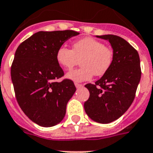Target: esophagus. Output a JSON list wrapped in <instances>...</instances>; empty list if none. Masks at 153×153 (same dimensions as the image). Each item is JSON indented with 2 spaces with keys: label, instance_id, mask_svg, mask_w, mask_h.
Wrapping results in <instances>:
<instances>
[{
  "label": "esophagus",
  "instance_id": "34e87169",
  "mask_svg": "<svg viewBox=\"0 0 153 153\" xmlns=\"http://www.w3.org/2000/svg\"><path fill=\"white\" fill-rule=\"evenodd\" d=\"M74 85H75V87H76L77 89H79V88H81L83 86V85H82V84H79V83H77V82L74 83Z\"/></svg>",
  "mask_w": 153,
  "mask_h": 153
}]
</instances>
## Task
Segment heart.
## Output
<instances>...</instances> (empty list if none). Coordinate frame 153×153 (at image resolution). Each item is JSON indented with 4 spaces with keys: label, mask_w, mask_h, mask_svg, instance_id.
<instances>
[{
    "label": "heart",
    "mask_w": 153,
    "mask_h": 153,
    "mask_svg": "<svg viewBox=\"0 0 153 153\" xmlns=\"http://www.w3.org/2000/svg\"><path fill=\"white\" fill-rule=\"evenodd\" d=\"M114 53L110 47L92 38H85L74 42L72 49L62 45L56 52L57 63L66 69H71L79 64L81 68L71 70L66 77L80 82L90 80L94 74L102 76L110 69Z\"/></svg>",
    "instance_id": "b5f03b06"
}]
</instances>
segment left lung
<instances>
[{"label": "left lung", "instance_id": "obj_1", "mask_svg": "<svg viewBox=\"0 0 153 153\" xmlns=\"http://www.w3.org/2000/svg\"><path fill=\"white\" fill-rule=\"evenodd\" d=\"M97 38L108 41L114 57L111 68L95 84H86L89 97L84 108L92 120L109 123L127 111L135 97L141 71L138 53L119 36L107 34Z\"/></svg>", "mask_w": 153, "mask_h": 153}]
</instances>
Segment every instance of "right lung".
Returning a JSON list of instances; mask_svg holds the SVG:
<instances>
[{
  "label": "right lung",
  "instance_id": "obj_1",
  "mask_svg": "<svg viewBox=\"0 0 153 153\" xmlns=\"http://www.w3.org/2000/svg\"><path fill=\"white\" fill-rule=\"evenodd\" d=\"M79 34L74 30L39 31L16 49L11 68L16 100L25 115L39 126H55L65 116L76 88L70 79L56 81L64 73L56 55L66 41Z\"/></svg>",
  "mask_w": 153,
  "mask_h": 153
}]
</instances>
